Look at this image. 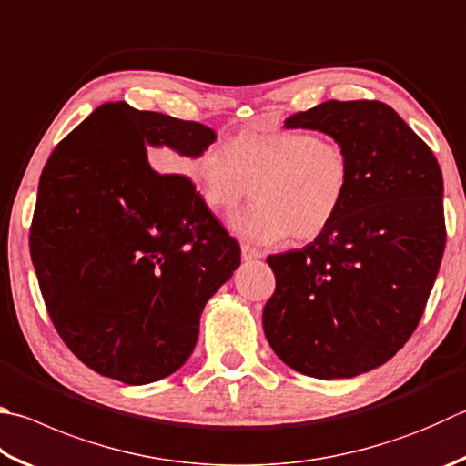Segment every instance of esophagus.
I'll return each mask as SVG.
<instances>
[{"mask_svg":"<svg viewBox=\"0 0 466 466\" xmlns=\"http://www.w3.org/2000/svg\"><path fill=\"white\" fill-rule=\"evenodd\" d=\"M262 257H265V252H262V250L252 248V247H248V244H244V247H242V258L244 260H258Z\"/></svg>","mask_w":466,"mask_h":466,"instance_id":"1","label":"esophagus"}]
</instances>
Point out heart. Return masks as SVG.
<instances>
[{
	"instance_id": "heart-1",
	"label": "heart",
	"mask_w": 466,
	"mask_h": 466,
	"mask_svg": "<svg viewBox=\"0 0 466 466\" xmlns=\"http://www.w3.org/2000/svg\"><path fill=\"white\" fill-rule=\"evenodd\" d=\"M193 179L216 211L236 209L255 191L257 206L230 218L240 238L275 244L293 234L314 240L344 204L350 160L340 145L311 132H242L230 147H209L193 167Z\"/></svg>"
}]
</instances>
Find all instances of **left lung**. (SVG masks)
Segmentation results:
<instances>
[{
  "label": "left lung",
  "mask_w": 466,
  "mask_h": 466,
  "mask_svg": "<svg viewBox=\"0 0 466 466\" xmlns=\"http://www.w3.org/2000/svg\"><path fill=\"white\" fill-rule=\"evenodd\" d=\"M328 134L350 185L324 234L267 258L277 287L262 309L270 349L301 375L369 373L408 342L442 260L444 183L432 150L380 101L329 99L285 120Z\"/></svg>",
  "instance_id": "left-lung-1"
}]
</instances>
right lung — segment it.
Wrapping results in <instances>:
<instances>
[{"mask_svg": "<svg viewBox=\"0 0 466 466\" xmlns=\"http://www.w3.org/2000/svg\"><path fill=\"white\" fill-rule=\"evenodd\" d=\"M199 122L99 106L40 175L30 255L48 316L75 357L126 385L155 383L191 357L206 303L240 267V247L179 171L216 142Z\"/></svg>", "mask_w": 466, "mask_h": 466, "instance_id": "1", "label": "right lung"}]
</instances>
